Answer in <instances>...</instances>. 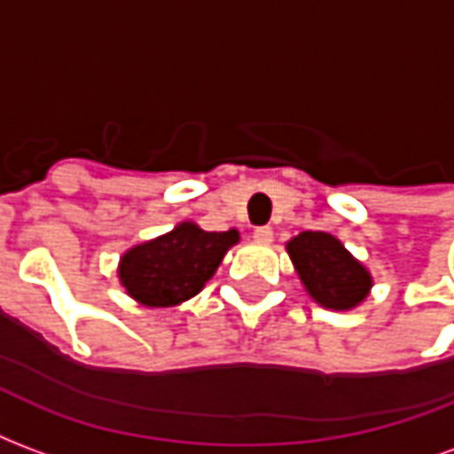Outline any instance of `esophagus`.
Instances as JSON below:
<instances>
[{
	"instance_id": "obj_1",
	"label": "esophagus",
	"mask_w": 454,
	"mask_h": 454,
	"mask_svg": "<svg viewBox=\"0 0 454 454\" xmlns=\"http://www.w3.org/2000/svg\"><path fill=\"white\" fill-rule=\"evenodd\" d=\"M253 238H255L257 243H270V240L275 238V231L270 226H257L255 231H253Z\"/></svg>"
}]
</instances>
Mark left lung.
Segmentation results:
<instances>
[{"instance_id": "1", "label": "left lung", "mask_w": 454, "mask_h": 454, "mask_svg": "<svg viewBox=\"0 0 454 454\" xmlns=\"http://www.w3.org/2000/svg\"><path fill=\"white\" fill-rule=\"evenodd\" d=\"M286 250L306 292L325 309H352L370 292V272L331 233L304 231L286 243Z\"/></svg>"}]
</instances>
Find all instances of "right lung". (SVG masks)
Wrapping results in <instances>:
<instances>
[{
	"label": "right lung",
	"instance_id": "1",
	"mask_svg": "<svg viewBox=\"0 0 454 454\" xmlns=\"http://www.w3.org/2000/svg\"><path fill=\"white\" fill-rule=\"evenodd\" d=\"M238 231H201L179 223L168 236L136 246L121 260V285L145 306H175L201 292L216 272Z\"/></svg>",
	"mask_w": 454,
	"mask_h": 454
}]
</instances>
